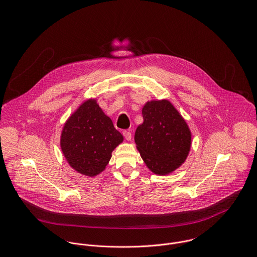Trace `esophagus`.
Wrapping results in <instances>:
<instances>
[{
	"label": "esophagus",
	"instance_id": "34e87169",
	"mask_svg": "<svg viewBox=\"0 0 257 257\" xmlns=\"http://www.w3.org/2000/svg\"><path fill=\"white\" fill-rule=\"evenodd\" d=\"M122 135H123V137H124V139H125L126 141H131V140H132V134H131L130 132L123 131V132H122Z\"/></svg>",
	"mask_w": 257,
	"mask_h": 257
}]
</instances>
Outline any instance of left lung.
<instances>
[{"instance_id":"obj_1","label":"left lung","mask_w":257,"mask_h":257,"mask_svg":"<svg viewBox=\"0 0 257 257\" xmlns=\"http://www.w3.org/2000/svg\"><path fill=\"white\" fill-rule=\"evenodd\" d=\"M144 122L135 142L147 168L156 175H168L188 157L192 134L181 113L166 99L147 101L143 107Z\"/></svg>"}]
</instances>
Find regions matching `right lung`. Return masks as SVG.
<instances>
[{"mask_svg":"<svg viewBox=\"0 0 257 257\" xmlns=\"http://www.w3.org/2000/svg\"><path fill=\"white\" fill-rule=\"evenodd\" d=\"M123 142L97 99L84 101L65 121L60 147L67 163L76 172L94 177L102 173L113 149Z\"/></svg>","mask_w":257,"mask_h":257,"instance_id":"obj_1","label":"right lung"}]
</instances>
